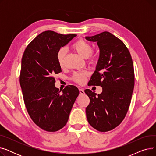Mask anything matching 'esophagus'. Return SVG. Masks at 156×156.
I'll list each match as a JSON object with an SVG mask.
<instances>
[{
    "instance_id": "esophagus-1",
    "label": "esophagus",
    "mask_w": 156,
    "mask_h": 156,
    "mask_svg": "<svg viewBox=\"0 0 156 156\" xmlns=\"http://www.w3.org/2000/svg\"><path fill=\"white\" fill-rule=\"evenodd\" d=\"M79 91H80V95H83L85 94V92H84V90L82 88H80L79 89Z\"/></svg>"
}]
</instances>
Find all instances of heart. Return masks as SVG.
Listing matches in <instances>:
<instances>
[{"label":"heart","mask_w":156,"mask_h":156,"mask_svg":"<svg viewBox=\"0 0 156 156\" xmlns=\"http://www.w3.org/2000/svg\"><path fill=\"white\" fill-rule=\"evenodd\" d=\"M73 48L81 56L84 58H87L88 62L91 64H95L97 60V54L92 51V46L87 40L84 39H79L72 45ZM66 49L61 48L57 53V61L60 67H63L65 62ZM88 71L77 72L73 74L72 80L78 84H83L86 81L87 77L88 76Z\"/></svg>","instance_id":"b5f03b06"}]
</instances>
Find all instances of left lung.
Instances as JSON below:
<instances>
[{"mask_svg": "<svg viewBox=\"0 0 156 156\" xmlns=\"http://www.w3.org/2000/svg\"><path fill=\"white\" fill-rule=\"evenodd\" d=\"M86 39L97 42L100 48L96 70L88 84L102 87L98 95L85 90L90 99L87 118L94 128L106 132L119 125L128 111L135 85L133 61L125 44L108 31Z\"/></svg>", "mask_w": 156, "mask_h": 156, "instance_id": "left-lung-1", "label": "left lung"}]
</instances>
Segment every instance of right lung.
<instances>
[{
	"label": "right lung",
	"instance_id": "add662e5",
	"mask_svg": "<svg viewBox=\"0 0 156 156\" xmlns=\"http://www.w3.org/2000/svg\"><path fill=\"white\" fill-rule=\"evenodd\" d=\"M76 36L43 31L28 45L23 55L20 82L24 102L33 121L47 132H57L66 125L80 93L76 87L68 85L60 94L54 77L61 71L57 51Z\"/></svg>",
	"mask_w": 156,
	"mask_h": 156
}]
</instances>
